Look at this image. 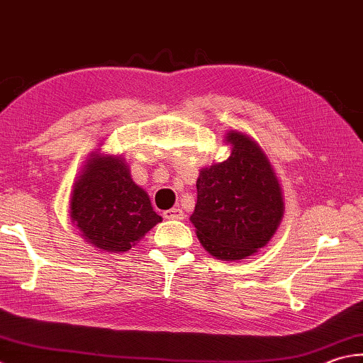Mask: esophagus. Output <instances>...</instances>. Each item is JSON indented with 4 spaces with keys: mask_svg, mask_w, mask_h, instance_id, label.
<instances>
[{
    "mask_svg": "<svg viewBox=\"0 0 363 363\" xmlns=\"http://www.w3.org/2000/svg\"><path fill=\"white\" fill-rule=\"evenodd\" d=\"M162 216L166 218V220H183L184 213L182 208H170V210L162 211Z\"/></svg>",
    "mask_w": 363,
    "mask_h": 363,
    "instance_id": "1",
    "label": "esophagus"
}]
</instances>
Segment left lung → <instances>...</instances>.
<instances>
[{
	"label": "left lung",
	"instance_id": "1",
	"mask_svg": "<svg viewBox=\"0 0 363 363\" xmlns=\"http://www.w3.org/2000/svg\"><path fill=\"white\" fill-rule=\"evenodd\" d=\"M223 162L201 169L191 223L211 256L240 261L270 242L283 220L281 186L262 148L250 135L229 131Z\"/></svg>",
	"mask_w": 363,
	"mask_h": 363
}]
</instances>
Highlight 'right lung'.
<instances>
[{
  "label": "right lung",
  "mask_w": 363,
  "mask_h": 363,
  "mask_svg": "<svg viewBox=\"0 0 363 363\" xmlns=\"http://www.w3.org/2000/svg\"><path fill=\"white\" fill-rule=\"evenodd\" d=\"M71 220L82 237L108 252L131 250L162 221L131 179L123 156L91 153L71 194Z\"/></svg>",
  "instance_id": "obj_1"
}]
</instances>
